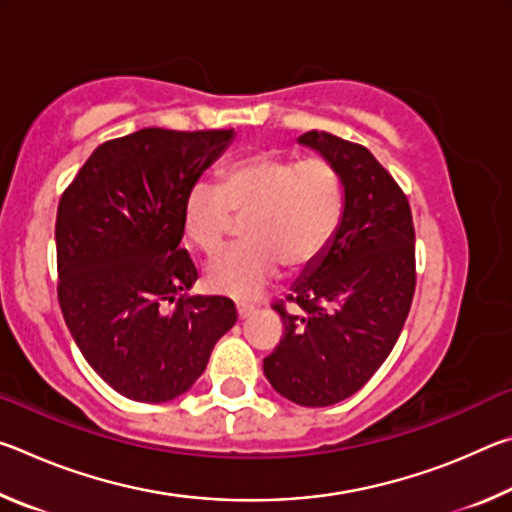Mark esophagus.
Returning <instances> with one entry per match:
<instances>
[{
    "label": "esophagus",
    "mask_w": 512,
    "mask_h": 512,
    "mask_svg": "<svg viewBox=\"0 0 512 512\" xmlns=\"http://www.w3.org/2000/svg\"><path fill=\"white\" fill-rule=\"evenodd\" d=\"M257 311V307H253V305H246V302H237V316H239V320H246V318H250Z\"/></svg>",
    "instance_id": "esophagus-1"
}]
</instances>
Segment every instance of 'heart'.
Segmentation results:
<instances>
[{
	"label": "heart",
	"instance_id": "obj_1",
	"mask_svg": "<svg viewBox=\"0 0 512 512\" xmlns=\"http://www.w3.org/2000/svg\"><path fill=\"white\" fill-rule=\"evenodd\" d=\"M345 212L339 167L327 158L248 153L221 169V185L189 189L183 230L189 244L212 255L223 246L232 216H248L246 244L232 246L205 266V284L237 300H255L282 266L305 268L332 244Z\"/></svg>",
	"mask_w": 512,
	"mask_h": 512
}]
</instances>
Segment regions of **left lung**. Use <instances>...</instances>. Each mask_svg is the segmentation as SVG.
Returning a JSON list of instances; mask_svg holds the SVG:
<instances>
[{
  "label": "left lung",
  "mask_w": 512,
  "mask_h": 512,
  "mask_svg": "<svg viewBox=\"0 0 512 512\" xmlns=\"http://www.w3.org/2000/svg\"><path fill=\"white\" fill-rule=\"evenodd\" d=\"M300 144L339 167L345 185L341 228L293 282L282 339L264 375L287 400L329 406L375 375L400 339L415 291V230L400 185L366 146L309 131Z\"/></svg>",
  "instance_id": "1"
}]
</instances>
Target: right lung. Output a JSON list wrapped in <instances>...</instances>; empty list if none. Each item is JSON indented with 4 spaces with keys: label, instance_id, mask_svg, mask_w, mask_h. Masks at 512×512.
Instances as JSON below:
<instances>
[{
    "label": "right lung",
    "instance_id": "add662e5",
    "mask_svg": "<svg viewBox=\"0 0 512 512\" xmlns=\"http://www.w3.org/2000/svg\"><path fill=\"white\" fill-rule=\"evenodd\" d=\"M232 140V128H142L103 142L60 198V311L85 361L128 400L187 393L237 323L230 298L187 296L198 273L180 248L185 196Z\"/></svg>",
    "mask_w": 512,
    "mask_h": 512
}]
</instances>
